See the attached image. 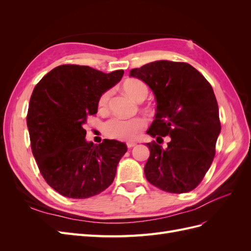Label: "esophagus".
Returning <instances> with one entry per match:
<instances>
[{
	"instance_id": "esophagus-1",
	"label": "esophagus",
	"mask_w": 251,
	"mask_h": 251,
	"mask_svg": "<svg viewBox=\"0 0 251 251\" xmlns=\"http://www.w3.org/2000/svg\"><path fill=\"white\" fill-rule=\"evenodd\" d=\"M136 144H137V143H136V142H127V143H126V147H127L128 149H131V148L135 147Z\"/></svg>"
}]
</instances>
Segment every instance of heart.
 <instances>
[{
	"label": "heart",
	"instance_id": "obj_1",
	"mask_svg": "<svg viewBox=\"0 0 251 251\" xmlns=\"http://www.w3.org/2000/svg\"><path fill=\"white\" fill-rule=\"evenodd\" d=\"M126 93L136 101H142L148 96V86L138 79H128L124 83ZM112 91L108 90L101 94L98 100V110L104 112L108 109ZM146 126V121L141 118L125 119L113 117L105 121L103 125V133L109 138L117 140H131L136 134L139 133Z\"/></svg>",
	"mask_w": 251,
	"mask_h": 251
}]
</instances>
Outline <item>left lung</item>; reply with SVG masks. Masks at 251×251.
Instances as JSON below:
<instances>
[{
	"label": "left lung",
	"instance_id": "8db88e82",
	"mask_svg": "<svg viewBox=\"0 0 251 251\" xmlns=\"http://www.w3.org/2000/svg\"><path fill=\"white\" fill-rule=\"evenodd\" d=\"M130 76L146 82L156 98L155 120L147 133L171 137L166 149L147 143L151 151L144 166L148 181L168 193L193 191L210 168L221 131L210 83L193 66L171 60L135 68Z\"/></svg>",
	"mask_w": 251,
	"mask_h": 251
}]
</instances>
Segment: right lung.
Segmentation results:
<instances>
[{
    "mask_svg": "<svg viewBox=\"0 0 251 251\" xmlns=\"http://www.w3.org/2000/svg\"><path fill=\"white\" fill-rule=\"evenodd\" d=\"M124 73L62 65L35 86L27 114L31 150L42 176L60 195L90 198L115 178L126 146L114 139L88 142L83 125L97 113L101 94L119 82Z\"/></svg>",
    "mask_w": 251,
    "mask_h": 251,
    "instance_id": "1",
    "label": "right lung"
}]
</instances>
